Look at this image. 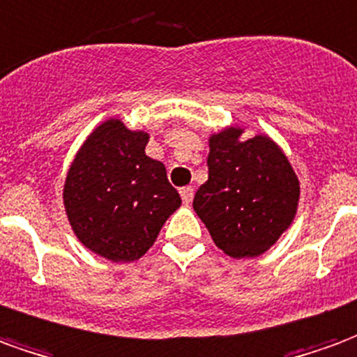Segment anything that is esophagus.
Here are the masks:
<instances>
[{
  "instance_id": "34e87169",
  "label": "esophagus",
  "mask_w": 357,
  "mask_h": 357,
  "mask_svg": "<svg viewBox=\"0 0 357 357\" xmlns=\"http://www.w3.org/2000/svg\"><path fill=\"white\" fill-rule=\"evenodd\" d=\"M181 197L186 205L192 204V199H194V188H192V186H184V188H181Z\"/></svg>"
}]
</instances>
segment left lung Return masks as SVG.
Listing matches in <instances>:
<instances>
[{"instance_id":"left-lung-1","label":"left lung","mask_w":357,"mask_h":357,"mask_svg":"<svg viewBox=\"0 0 357 357\" xmlns=\"http://www.w3.org/2000/svg\"><path fill=\"white\" fill-rule=\"evenodd\" d=\"M239 135L230 127L209 139V178L194 196V211L217 247L245 259L268 251L291 226L301 186L272 140Z\"/></svg>"}]
</instances>
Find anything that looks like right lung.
Wrapping results in <instances>:
<instances>
[{"mask_svg": "<svg viewBox=\"0 0 357 357\" xmlns=\"http://www.w3.org/2000/svg\"><path fill=\"white\" fill-rule=\"evenodd\" d=\"M148 132L108 119L91 132L64 184V207L75 236L112 262L137 261L160 234L181 196L161 161L148 158Z\"/></svg>", "mask_w": 357, "mask_h": 357, "instance_id": "obj_1", "label": "right lung"}]
</instances>
